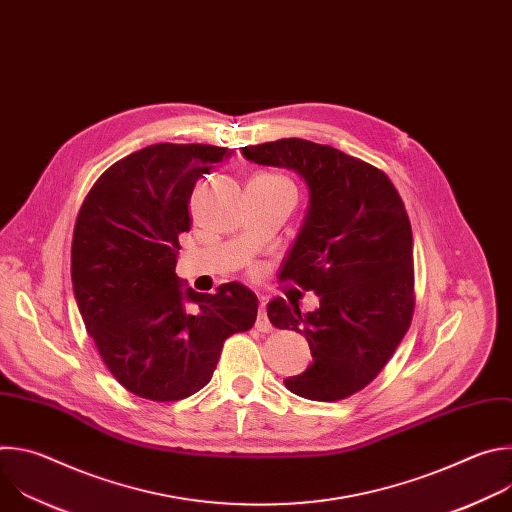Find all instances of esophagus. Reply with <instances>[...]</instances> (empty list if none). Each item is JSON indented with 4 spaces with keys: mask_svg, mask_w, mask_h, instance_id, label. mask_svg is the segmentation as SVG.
Listing matches in <instances>:
<instances>
[{
    "mask_svg": "<svg viewBox=\"0 0 512 512\" xmlns=\"http://www.w3.org/2000/svg\"><path fill=\"white\" fill-rule=\"evenodd\" d=\"M257 330L259 332H271V322L267 318V312H265V300H261V306H259V314H257V322H255Z\"/></svg>",
    "mask_w": 512,
    "mask_h": 512,
    "instance_id": "obj_1",
    "label": "esophagus"
}]
</instances>
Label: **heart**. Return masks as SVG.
Returning a JSON list of instances; mask_svg holds the SVG:
<instances>
[{"label": "heart", "mask_w": 512, "mask_h": 512, "mask_svg": "<svg viewBox=\"0 0 512 512\" xmlns=\"http://www.w3.org/2000/svg\"><path fill=\"white\" fill-rule=\"evenodd\" d=\"M259 178H265V180H271V182H281V184H289V180H285L283 176H277V174H259Z\"/></svg>", "instance_id": "obj_1"}]
</instances>
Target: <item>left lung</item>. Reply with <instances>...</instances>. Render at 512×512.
<instances>
[{"label": "left lung", "instance_id": "1", "mask_svg": "<svg viewBox=\"0 0 512 512\" xmlns=\"http://www.w3.org/2000/svg\"><path fill=\"white\" fill-rule=\"evenodd\" d=\"M263 166L296 170L310 188V208L281 277L316 291L320 308L302 314L281 298L269 322L306 336L314 362L285 387L312 401H340L377 379L415 308L413 235L405 204L377 166L332 145L287 137L245 145Z\"/></svg>", "mask_w": 512, "mask_h": 512}]
</instances>
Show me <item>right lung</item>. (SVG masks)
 <instances>
[{
	"label": "right lung",
	"mask_w": 512,
	"mask_h": 512,
	"mask_svg": "<svg viewBox=\"0 0 512 512\" xmlns=\"http://www.w3.org/2000/svg\"><path fill=\"white\" fill-rule=\"evenodd\" d=\"M233 150L156 143L93 184L72 233L70 275L85 328L129 393L170 403L212 379L223 344L257 320V296L231 281L216 294L182 289L178 237L192 190Z\"/></svg>",
	"instance_id": "right-lung-1"
}]
</instances>
